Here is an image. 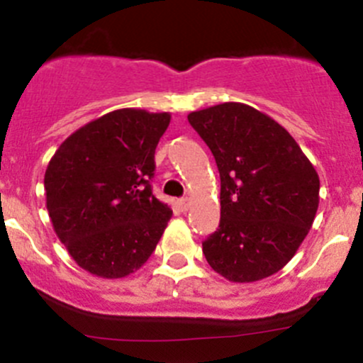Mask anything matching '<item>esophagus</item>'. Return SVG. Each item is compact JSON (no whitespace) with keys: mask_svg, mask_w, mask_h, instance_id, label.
Returning a JSON list of instances; mask_svg holds the SVG:
<instances>
[{"mask_svg":"<svg viewBox=\"0 0 363 363\" xmlns=\"http://www.w3.org/2000/svg\"><path fill=\"white\" fill-rule=\"evenodd\" d=\"M189 205H191V198L189 196H184V198H181V200H179V207H181V211H188L189 208Z\"/></svg>","mask_w":363,"mask_h":363,"instance_id":"1","label":"esophagus"}]
</instances>
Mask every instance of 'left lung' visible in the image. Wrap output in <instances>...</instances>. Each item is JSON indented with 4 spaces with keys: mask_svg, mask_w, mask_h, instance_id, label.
<instances>
[{
    "mask_svg": "<svg viewBox=\"0 0 363 363\" xmlns=\"http://www.w3.org/2000/svg\"><path fill=\"white\" fill-rule=\"evenodd\" d=\"M188 120L220 175V223L203 242L205 259L235 284L272 277L294 257L315 220V167L291 133L252 106L223 102Z\"/></svg>",
    "mask_w": 363,
    "mask_h": 363,
    "instance_id": "8db88e82",
    "label": "left lung"
}]
</instances>
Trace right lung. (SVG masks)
<instances>
[{
    "label": "right lung",
    "mask_w": 363,
    "mask_h": 363,
    "mask_svg": "<svg viewBox=\"0 0 363 363\" xmlns=\"http://www.w3.org/2000/svg\"><path fill=\"white\" fill-rule=\"evenodd\" d=\"M170 113L123 108L71 133L45 172L47 211L79 268L123 278L150 259L172 211L152 194L155 150Z\"/></svg>",
    "instance_id": "obj_1"
}]
</instances>
